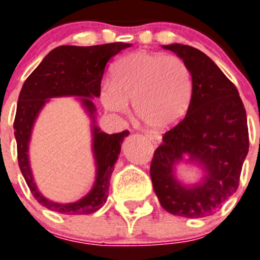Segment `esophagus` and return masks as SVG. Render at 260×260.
I'll list each match as a JSON object with an SVG mask.
<instances>
[{
    "instance_id": "34e87169",
    "label": "esophagus",
    "mask_w": 260,
    "mask_h": 260,
    "mask_svg": "<svg viewBox=\"0 0 260 260\" xmlns=\"http://www.w3.org/2000/svg\"><path fill=\"white\" fill-rule=\"evenodd\" d=\"M145 135H147L148 139H149L150 142H152L154 145L159 144L160 139H162V138H160V135L157 134V133H147V134H145Z\"/></svg>"
}]
</instances>
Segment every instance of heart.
<instances>
[{
    "label": "heart",
    "mask_w": 260,
    "mask_h": 260,
    "mask_svg": "<svg viewBox=\"0 0 260 260\" xmlns=\"http://www.w3.org/2000/svg\"><path fill=\"white\" fill-rule=\"evenodd\" d=\"M194 78L189 66L176 56L134 52L113 68L112 80L101 88V101L108 111L126 115L134 101L138 117L153 128H169L189 111Z\"/></svg>",
    "instance_id": "heart-1"
}]
</instances>
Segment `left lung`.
I'll return each mask as SVG.
<instances>
[{"instance_id": "left-lung-1", "label": "left lung", "mask_w": 260, "mask_h": 260, "mask_svg": "<svg viewBox=\"0 0 260 260\" xmlns=\"http://www.w3.org/2000/svg\"><path fill=\"white\" fill-rule=\"evenodd\" d=\"M190 68L194 95L184 120L166 132L150 163V179L160 206L187 218L211 216L239 187L249 150L246 111L239 91L218 66L199 49L185 44L163 46ZM189 155L202 166V182L185 187L174 166Z\"/></svg>"}]
</instances>
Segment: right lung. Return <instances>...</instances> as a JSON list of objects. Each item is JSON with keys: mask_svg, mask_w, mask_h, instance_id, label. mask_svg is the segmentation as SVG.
Masks as SVG:
<instances>
[{"mask_svg": "<svg viewBox=\"0 0 260 260\" xmlns=\"http://www.w3.org/2000/svg\"><path fill=\"white\" fill-rule=\"evenodd\" d=\"M127 47L130 44L122 42L91 47L60 46L47 54L21 88L14 121L17 160L33 197L49 211L61 214H90L105 206L111 175L128 132L108 135L93 125V152L97 163L94 186L78 202L58 204L46 199L38 191L31 175L28 148L34 121L49 98L75 95L81 97V103L94 123L95 106L90 98L101 95V81L108 61Z\"/></svg>", "mask_w": 260, "mask_h": 260, "instance_id": "1", "label": "right lung"}]
</instances>
